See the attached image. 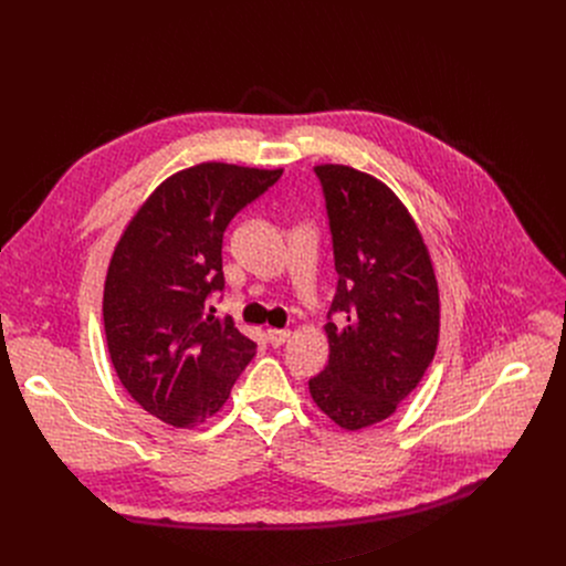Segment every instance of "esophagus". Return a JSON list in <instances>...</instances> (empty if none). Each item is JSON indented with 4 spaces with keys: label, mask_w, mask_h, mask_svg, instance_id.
Returning <instances> with one entry per match:
<instances>
[{
    "label": "esophagus",
    "mask_w": 566,
    "mask_h": 566,
    "mask_svg": "<svg viewBox=\"0 0 566 566\" xmlns=\"http://www.w3.org/2000/svg\"><path fill=\"white\" fill-rule=\"evenodd\" d=\"M289 336H291L289 332H280V329H269V332H266V340H269V345L275 347V349L282 347V345L289 340Z\"/></svg>",
    "instance_id": "34e87169"
}]
</instances>
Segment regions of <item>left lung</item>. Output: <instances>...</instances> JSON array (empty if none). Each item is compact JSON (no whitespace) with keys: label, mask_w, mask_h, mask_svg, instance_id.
I'll list each match as a JSON object with an SVG mask.
<instances>
[{"label":"left lung","mask_w":566,"mask_h":566,"mask_svg":"<svg viewBox=\"0 0 566 566\" xmlns=\"http://www.w3.org/2000/svg\"><path fill=\"white\" fill-rule=\"evenodd\" d=\"M313 172L338 284L325 327L329 365L308 380V391L340 428L360 430L394 415L430 367L439 289L417 223L385 184L347 166Z\"/></svg>","instance_id":"8db88e82"}]
</instances>
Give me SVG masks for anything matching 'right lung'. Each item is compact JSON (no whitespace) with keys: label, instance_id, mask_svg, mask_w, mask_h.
Masks as SVG:
<instances>
[{"label":"right lung","instance_id":"right-lung-1","mask_svg":"<svg viewBox=\"0 0 566 566\" xmlns=\"http://www.w3.org/2000/svg\"><path fill=\"white\" fill-rule=\"evenodd\" d=\"M282 170L201 164L160 184L114 251L103 319L114 369L138 406L175 428L226 402L258 345L214 317L228 223Z\"/></svg>","mask_w":566,"mask_h":566}]
</instances>
